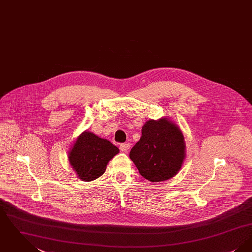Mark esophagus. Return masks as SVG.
Returning a JSON list of instances; mask_svg holds the SVG:
<instances>
[{"label": "esophagus", "instance_id": "34e87169", "mask_svg": "<svg viewBox=\"0 0 252 252\" xmlns=\"http://www.w3.org/2000/svg\"><path fill=\"white\" fill-rule=\"evenodd\" d=\"M129 148H130V145L128 144H122L120 145L121 151L126 152V153L129 150Z\"/></svg>", "mask_w": 252, "mask_h": 252}]
</instances>
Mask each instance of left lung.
Masks as SVG:
<instances>
[{"instance_id": "obj_1", "label": "left lung", "mask_w": 252, "mask_h": 252, "mask_svg": "<svg viewBox=\"0 0 252 252\" xmlns=\"http://www.w3.org/2000/svg\"><path fill=\"white\" fill-rule=\"evenodd\" d=\"M184 136L179 126L167 117L146 121L140 141L129 158L145 180L165 181L180 172L186 156Z\"/></svg>"}]
</instances>
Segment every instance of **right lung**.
I'll return each mask as SVG.
<instances>
[{
  "mask_svg": "<svg viewBox=\"0 0 252 252\" xmlns=\"http://www.w3.org/2000/svg\"><path fill=\"white\" fill-rule=\"evenodd\" d=\"M119 148L93 132L85 130L68 151V158L78 179L93 181L101 177Z\"/></svg>",
  "mask_w": 252,
  "mask_h": 252,
  "instance_id": "obj_1",
  "label": "right lung"
}]
</instances>
